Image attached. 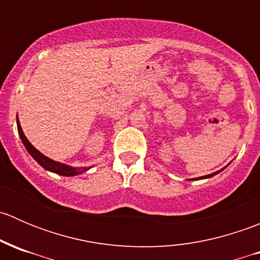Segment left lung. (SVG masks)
<instances>
[{"label":"left lung","instance_id":"obj_1","mask_svg":"<svg viewBox=\"0 0 260 260\" xmlns=\"http://www.w3.org/2000/svg\"><path fill=\"white\" fill-rule=\"evenodd\" d=\"M220 171H221V170H220ZM220 171H219V172H220ZM219 172H214V174H211V175H206V176H203V177H198V179H195V180H201V179H208V177H211V176H214V175L219 174Z\"/></svg>","mask_w":260,"mask_h":260}]
</instances>
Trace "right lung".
Returning a JSON list of instances; mask_svg holds the SVG:
<instances>
[{"instance_id": "right-lung-1", "label": "right lung", "mask_w": 260, "mask_h": 260, "mask_svg": "<svg viewBox=\"0 0 260 260\" xmlns=\"http://www.w3.org/2000/svg\"><path fill=\"white\" fill-rule=\"evenodd\" d=\"M17 131H18V135H20V137H21V141H22L23 146L26 147V149H27L28 153H30L31 156L34 157V159H36V162H39V164H40L45 170H49V171L55 172V174H57V175H61V176H75V175H79L86 170V169L78 170V169H75V167L67 166V165H64V164H60V162L52 161V159H50L46 156H44L43 153H40V152H39L35 147L28 142L27 138L25 137L22 129H21V125H20V122H18V120H17Z\"/></svg>"}]
</instances>
